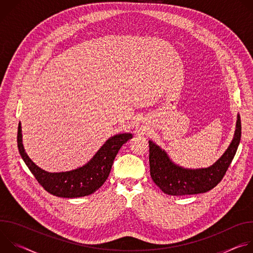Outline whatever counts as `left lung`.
Wrapping results in <instances>:
<instances>
[{
    "label": "left lung",
    "instance_id": "obj_1",
    "mask_svg": "<svg viewBox=\"0 0 253 253\" xmlns=\"http://www.w3.org/2000/svg\"><path fill=\"white\" fill-rule=\"evenodd\" d=\"M241 137V121L237 114L233 139L222 156L206 168H184L174 163L167 152L149 140L150 175L154 183L165 193L183 196L205 193L217 185L227 171L238 148Z\"/></svg>",
    "mask_w": 253,
    "mask_h": 253
}]
</instances>
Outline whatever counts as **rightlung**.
Masks as SVG:
<instances>
[{
	"label": "right lung",
	"instance_id": "1",
	"mask_svg": "<svg viewBox=\"0 0 253 253\" xmlns=\"http://www.w3.org/2000/svg\"><path fill=\"white\" fill-rule=\"evenodd\" d=\"M132 137L131 133H120L110 137L86 164L64 172H48L31 160L23 145L21 122L17 142L24 162L46 191L58 197L77 198L93 194L104 184L118 151Z\"/></svg>",
	"mask_w": 253,
	"mask_h": 253
}]
</instances>
